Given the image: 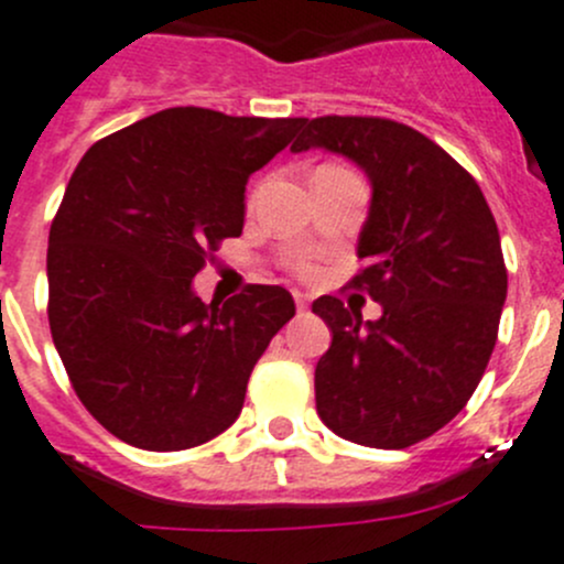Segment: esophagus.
<instances>
[{"mask_svg": "<svg viewBox=\"0 0 564 564\" xmlns=\"http://www.w3.org/2000/svg\"><path fill=\"white\" fill-rule=\"evenodd\" d=\"M294 303H297V311H308V297L303 294H294Z\"/></svg>", "mask_w": 564, "mask_h": 564, "instance_id": "1", "label": "esophagus"}]
</instances>
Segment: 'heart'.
<instances>
[{
  "instance_id": "obj_1",
  "label": "heart",
  "mask_w": 564,
  "mask_h": 564,
  "mask_svg": "<svg viewBox=\"0 0 564 564\" xmlns=\"http://www.w3.org/2000/svg\"><path fill=\"white\" fill-rule=\"evenodd\" d=\"M294 270H297L300 278H316L318 275V264L314 259H300L297 264H294Z\"/></svg>"
}]
</instances>
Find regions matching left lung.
<instances>
[{"label": "left lung", "instance_id": "1", "mask_svg": "<svg viewBox=\"0 0 564 564\" xmlns=\"http://www.w3.org/2000/svg\"><path fill=\"white\" fill-rule=\"evenodd\" d=\"M351 158L373 185L349 289L382 305L362 324L338 297L314 300L333 344L316 362V409L344 440L403 451L466 406L499 333L508 270L475 176L440 144L384 117H316L292 144Z\"/></svg>", "mask_w": 564, "mask_h": 564}]
</instances>
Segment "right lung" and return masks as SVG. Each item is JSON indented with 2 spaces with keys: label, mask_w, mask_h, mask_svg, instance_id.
Returning a JSON list of instances; mask_svg holds the SVG:
<instances>
[{
  "label": "right lung",
  "mask_w": 564,
  "mask_h": 564,
  "mask_svg": "<svg viewBox=\"0 0 564 564\" xmlns=\"http://www.w3.org/2000/svg\"><path fill=\"white\" fill-rule=\"evenodd\" d=\"M305 117L176 106L95 141L48 231V324L78 401L141 451H187L242 412L248 379L294 316L283 286L207 305L191 281L242 235L248 176Z\"/></svg>",
  "instance_id": "right-lung-1"
}]
</instances>
